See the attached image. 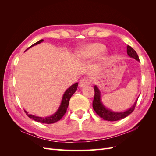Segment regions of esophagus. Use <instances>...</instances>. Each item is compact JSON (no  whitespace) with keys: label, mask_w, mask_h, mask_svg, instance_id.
<instances>
[{"label":"esophagus","mask_w":156,"mask_h":156,"mask_svg":"<svg viewBox=\"0 0 156 156\" xmlns=\"http://www.w3.org/2000/svg\"><path fill=\"white\" fill-rule=\"evenodd\" d=\"M91 84V80L88 78H82L79 82V87L80 88H84L87 86Z\"/></svg>","instance_id":"obj_1"}]
</instances>
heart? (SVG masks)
<instances>
[{"label":"heart","instance_id":"b5f03b06","mask_svg":"<svg viewBox=\"0 0 156 156\" xmlns=\"http://www.w3.org/2000/svg\"><path fill=\"white\" fill-rule=\"evenodd\" d=\"M105 49V46L101 43H93L82 47L78 50L77 55L80 59H87L99 54V58L104 59L106 57Z\"/></svg>","mask_w":156,"mask_h":156}]
</instances>
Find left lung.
<instances>
[{
    "mask_svg": "<svg viewBox=\"0 0 156 156\" xmlns=\"http://www.w3.org/2000/svg\"><path fill=\"white\" fill-rule=\"evenodd\" d=\"M127 52L129 57L133 58L136 59L138 62H140V59H139V56L134 49L132 48L131 46L127 45ZM94 100L92 102V107L94 111L97 112V114L99 117L102 118L104 120L108 121H115L121 120L122 119H124L125 117H127L128 115H130L132 112L134 111L135 106H136L137 101H135L134 105L132 107L128 109V110L125 111L124 112H114L111 111V110L106 108L105 106L102 105V102L101 101V92L97 86L94 87Z\"/></svg>",
    "mask_w": 156,
    "mask_h": 156,
    "instance_id": "left-lung-1",
    "label": "left lung"
}]
</instances>
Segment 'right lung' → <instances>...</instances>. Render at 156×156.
<instances>
[{
    "label": "right lung",
    "instance_id": "obj_1",
    "mask_svg": "<svg viewBox=\"0 0 156 156\" xmlns=\"http://www.w3.org/2000/svg\"><path fill=\"white\" fill-rule=\"evenodd\" d=\"M43 41H44L43 39H41V40H39V41L35 43L34 45H32L31 46H30V47L28 48L27 49L31 48L32 46H34L35 45L40 44V43H41ZM78 84V83L73 84L70 87L68 88L67 90H66L64 95H63L61 105H60V106H59V107L58 109V111H56L55 113H54V115H52L51 116H49V117H37V116H35L33 115L28 114V112L26 111H25L26 115H27L29 118L34 119V121H37V122H41V123L51 124V123H54V122H56L59 120H60V119L63 117V116L65 115L66 110H67V108H68V105H69V99H70L72 96L74 94V92L76 91V90H77Z\"/></svg>",
    "mask_w": 156,
    "mask_h": 156
}]
</instances>
